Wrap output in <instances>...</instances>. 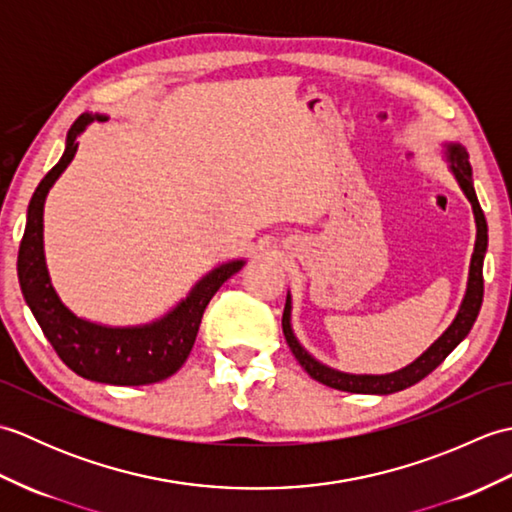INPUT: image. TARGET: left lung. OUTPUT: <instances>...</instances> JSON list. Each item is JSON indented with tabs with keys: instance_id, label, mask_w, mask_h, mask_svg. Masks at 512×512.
<instances>
[{
	"instance_id": "8db88e82",
	"label": "left lung",
	"mask_w": 512,
	"mask_h": 512,
	"mask_svg": "<svg viewBox=\"0 0 512 512\" xmlns=\"http://www.w3.org/2000/svg\"><path fill=\"white\" fill-rule=\"evenodd\" d=\"M444 154H447L449 169L453 173V178L458 180L460 189L464 191L466 200L473 206V217H475V248L471 255V266H469V281H466V292L464 299L460 303V310L455 314V319L451 325L444 330L436 341H433L427 350H424L416 361L409 363L407 367L398 369V372L391 374H347L339 372V369L323 365L317 361L306 347L299 343V339L292 332V297L288 292L286 297V308H284V319H281V325H284V336L290 345L292 354L299 361V365L306 369V372L319 380V383L328 385L332 389L339 391H350V394H378V396H387V394H396L400 389H407L411 385H416L418 380L424 376H429L433 369H436L444 358H447L455 347H458L466 334L471 332L473 323L480 314L482 308V299H484V255L488 248V226H486V217L480 202H477V195L473 189V169L469 162V154L460 143H444Z\"/></svg>"
}]
</instances>
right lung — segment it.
<instances>
[{
  "instance_id": "obj_1",
  "label": "right lung",
  "mask_w": 512,
  "mask_h": 512,
  "mask_svg": "<svg viewBox=\"0 0 512 512\" xmlns=\"http://www.w3.org/2000/svg\"><path fill=\"white\" fill-rule=\"evenodd\" d=\"M94 121H107L105 114H81L65 138V151L39 187L32 193L26 215V231L19 244L17 277L30 312L39 328L74 374L105 385H151L173 376L187 361L202 314L226 279L242 270L244 259H231L209 270L189 295L180 299L160 319L143 325H103L74 314L52 286L46 253H43V204L48 191L68 169L79 138Z\"/></svg>"
}]
</instances>
